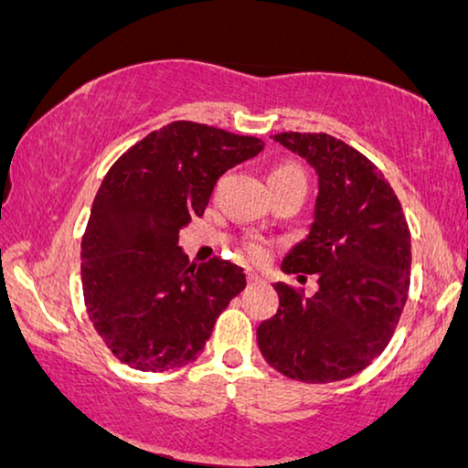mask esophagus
Wrapping results in <instances>:
<instances>
[{"label": "esophagus", "instance_id": "34e87169", "mask_svg": "<svg viewBox=\"0 0 468 468\" xmlns=\"http://www.w3.org/2000/svg\"><path fill=\"white\" fill-rule=\"evenodd\" d=\"M248 282L252 283V285H256V283H262V277L256 273V271H248Z\"/></svg>", "mask_w": 468, "mask_h": 468}]
</instances>
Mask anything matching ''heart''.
I'll list each match as a JSON object with an SVG mask.
<instances>
[{
  "label": "heart",
  "instance_id": "heart-1",
  "mask_svg": "<svg viewBox=\"0 0 468 468\" xmlns=\"http://www.w3.org/2000/svg\"><path fill=\"white\" fill-rule=\"evenodd\" d=\"M269 180H290V183H303L304 185V174L301 167L296 164H283V165H277L271 170L269 174ZM250 254L261 258L264 256V246L262 243H250Z\"/></svg>",
  "mask_w": 468,
  "mask_h": 468
}]
</instances>
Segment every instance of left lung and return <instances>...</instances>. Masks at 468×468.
I'll use <instances>...</instances> for the list:
<instances>
[{
    "mask_svg": "<svg viewBox=\"0 0 468 468\" xmlns=\"http://www.w3.org/2000/svg\"><path fill=\"white\" fill-rule=\"evenodd\" d=\"M273 141L319 178L309 235L285 254V273H317L313 296L275 283L279 309L258 325L262 357L288 378H351L385 351L408 301L412 243L385 174L330 134L283 132Z\"/></svg>",
    "mask_w": 468,
    "mask_h": 468,
    "instance_id": "8db88e82",
    "label": "left lung"
}]
</instances>
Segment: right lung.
<instances>
[{
  "instance_id": "1",
  "label": "right lung",
  "mask_w": 468,
  "mask_h": 468,
  "mask_svg": "<svg viewBox=\"0 0 468 468\" xmlns=\"http://www.w3.org/2000/svg\"><path fill=\"white\" fill-rule=\"evenodd\" d=\"M262 146L254 136L174 122L107 172L81 239V285L96 332L123 364L143 372L191 364L246 288L233 262L191 264L178 233L204 216L216 180Z\"/></svg>"
}]
</instances>
